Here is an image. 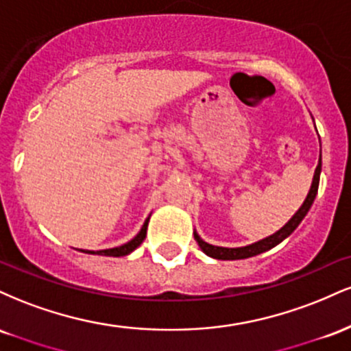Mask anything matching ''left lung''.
Returning <instances> with one entry per match:
<instances>
[{
  "label": "left lung",
  "instance_id": "8db88e82",
  "mask_svg": "<svg viewBox=\"0 0 351 351\" xmlns=\"http://www.w3.org/2000/svg\"><path fill=\"white\" fill-rule=\"evenodd\" d=\"M320 170H322V162H318L315 175H313L312 186H310V191H308L307 198H305V201H304V204H302L299 211H297L295 215L292 216V219L289 221V223L285 224L284 228H280L279 231L276 232V234L265 237V239H263V241H257V243H254L251 245H244V247H219V245H211V244L204 243V241L201 239V237L195 232V239H196V243H198V245L201 247V251H203L204 254H208L209 257H215V259L236 261V259H247V257L257 256V254L269 251V249H272L274 245H277L279 243H282V241H284L285 237L291 236L292 232L295 231V228L299 226L300 221L304 219L305 215H307V213H308L310 206H312L313 199H315L317 191H318V181H320Z\"/></svg>",
  "mask_w": 351,
  "mask_h": 351
}]
</instances>
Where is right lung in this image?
I'll return each instance as SVG.
<instances>
[{"label":"right lung","mask_w":351,"mask_h":351,"mask_svg":"<svg viewBox=\"0 0 351 351\" xmlns=\"http://www.w3.org/2000/svg\"><path fill=\"white\" fill-rule=\"evenodd\" d=\"M150 219V217H148ZM148 219L145 221L142 229H140V232L136 234L134 239L128 241L127 244L123 245H119V247H112V249H104V251H82V252H87V254H99V256H112V257H120V256H127V254H130L132 251H135L136 247H138L140 244L143 243L145 236H147V226H148Z\"/></svg>","instance_id":"obj_1"}]
</instances>
